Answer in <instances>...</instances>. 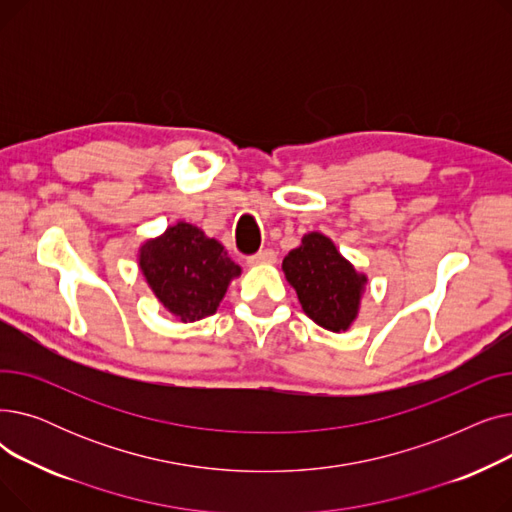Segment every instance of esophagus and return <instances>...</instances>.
Returning <instances> with one entry per match:
<instances>
[{"instance_id": "esophagus-1", "label": "esophagus", "mask_w": 512, "mask_h": 512, "mask_svg": "<svg viewBox=\"0 0 512 512\" xmlns=\"http://www.w3.org/2000/svg\"><path fill=\"white\" fill-rule=\"evenodd\" d=\"M249 265H261V263H276V253L272 249H263L251 257H247Z\"/></svg>"}]
</instances>
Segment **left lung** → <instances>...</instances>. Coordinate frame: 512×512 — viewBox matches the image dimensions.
I'll use <instances>...</instances> for the list:
<instances>
[{"label": "left lung", "instance_id": "8db88e82", "mask_svg": "<svg viewBox=\"0 0 512 512\" xmlns=\"http://www.w3.org/2000/svg\"><path fill=\"white\" fill-rule=\"evenodd\" d=\"M282 270L317 326L344 332L357 319L367 278L338 253L328 236L305 234L301 247L284 257Z\"/></svg>", "mask_w": 512, "mask_h": 512}]
</instances>
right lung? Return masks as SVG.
<instances>
[{
	"label": "right lung",
	"instance_id": "1",
	"mask_svg": "<svg viewBox=\"0 0 512 512\" xmlns=\"http://www.w3.org/2000/svg\"><path fill=\"white\" fill-rule=\"evenodd\" d=\"M139 265L161 305L182 321L213 315L230 280L240 276V267L220 242L186 222L147 240Z\"/></svg>",
	"mask_w": 512,
	"mask_h": 512
}]
</instances>
